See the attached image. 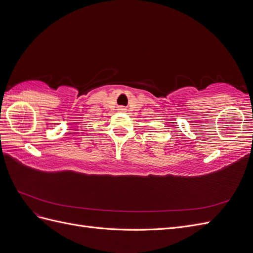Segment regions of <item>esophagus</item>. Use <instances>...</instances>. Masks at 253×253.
I'll return each mask as SVG.
<instances>
[{
  "label": "esophagus",
  "mask_w": 253,
  "mask_h": 253,
  "mask_svg": "<svg viewBox=\"0 0 253 253\" xmlns=\"http://www.w3.org/2000/svg\"><path fill=\"white\" fill-rule=\"evenodd\" d=\"M119 110H120V111H125V109H124V108H120Z\"/></svg>",
  "instance_id": "esophagus-1"
}]
</instances>
